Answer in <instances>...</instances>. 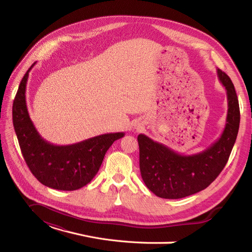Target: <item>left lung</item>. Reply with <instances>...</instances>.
Listing matches in <instances>:
<instances>
[{"label": "left lung", "mask_w": 252, "mask_h": 252, "mask_svg": "<svg viewBox=\"0 0 252 252\" xmlns=\"http://www.w3.org/2000/svg\"><path fill=\"white\" fill-rule=\"evenodd\" d=\"M217 72L227 91L228 111L222 134L207 149L185 156L147 135H138L142 179L157 196L182 199L201 191L218 178L229 158L239 132L240 107L230 78L220 69Z\"/></svg>", "instance_id": "8db88e82"}]
</instances>
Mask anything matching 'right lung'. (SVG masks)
Masks as SVG:
<instances>
[{
	"label": "right lung",
	"mask_w": 252,
	"mask_h": 252,
	"mask_svg": "<svg viewBox=\"0 0 252 252\" xmlns=\"http://www.w3.org/2000/svg\"><path fill=\"white\" fill-rule=\"evenodd\" d=\"M34 64L23 77L12 105L13 127L22 155L43 185L66 191L80 189L94 178L106 152L125 133H105L64 146L44 140L29 117L26 104V84Z\"/></svg>",
	"instance_id": "right-lung-1"
}]
</instances>
